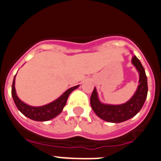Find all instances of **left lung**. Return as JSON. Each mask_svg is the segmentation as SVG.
Instances as JSON below:
<instances>
[{"label": "left lung", "mask_w": 161, "mask_h": 161, "mask_svg": "<svg viewBox=\"0 0 161 161\" xmlns=\"http://www.w3.org/2000/svg\"><path fill=\"white\" fill-rule=\"evenodd\" d=\"M131 63L139 73V85L130 100L120 105L103 103L99 99L97 91L94 87L90 97L91 107L102 120L114 123H123L136 116L143 107L147 95V76L143 65L136 55L132 56Z\"/></svg>", "instance_id": "left-lung-1"}]
</instances>
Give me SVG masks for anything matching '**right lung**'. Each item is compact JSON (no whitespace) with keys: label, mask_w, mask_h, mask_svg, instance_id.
Listing matches in <instances>:
<instances>
[{"label":"right lung","mask_w":161,"mask_h":161,"mask_svg":"<svg viewBox=\"0 0 161 161\" xmlns=\"http://www.w3.org/2000/svg\"><path fill=\"white\" fill-rule=\"evenodd\" d=\"M16 75L14 76L12 85V97L14 103L16 105L18 110L22 114L25 115V117L29 118L30 119H32L34 121H38V122L49 121L58 116L62 112L64 107L66 105L68 96L70 95L72 91L76 89L80 86V85H76V86H73L70 89H67L64 93L61 96H59L57 99H55V101L50 102L47 105L41 106H32L22 102L17 95L16 89H15Z\"/></svg>","instance_id":"obj_1"}]
</instances>
